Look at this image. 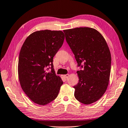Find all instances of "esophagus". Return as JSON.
<instances>
[{"label": "esophagus", "instance_id": "1", "mask_svg": "<svg viewBox=\"0 0 128 128\" xmlns=\"http://www.w3.org/2000/svg\"><path fill=\"white\" fill-rule=\"evenodd\" d=\"M63 76L64 78H68V76H69V74H67L63 75V76Z\"/></svg>", "mask_w": 128, "mask_h": 128}]
</instances>
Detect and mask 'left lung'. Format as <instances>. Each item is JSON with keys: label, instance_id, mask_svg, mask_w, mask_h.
<instances>
[{"label": "left lung", "instance_id": "left-lung-1", "mask_svg": "<svg viewBox=\"0 0 128 128\" xmlns=\"http://www.w3.org/2000/svg\"><path fill=\"white\" fill-rule=\"evenodd\" d=\"M63 32L78 66H84L77 72L79 82L74 86L75 98L82 104H91L101 98L108 86L112 61L109 47L95 29L80 27Z\"/></svg>", "mask_w": 128, "mask_h": 128}]
</instances>
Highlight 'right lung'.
Listing matches in <instances>:
<instances>
[{
  "mask_svg": "<svg viewBox=\"0 0 128 128\" xmlns=\"http://www.w3.org/2000/svg\"><path fill=\"white\" fill-rule=\"evenodd\" d=\"M64 38L62 31L44 30L32 32L22 44L18 67L19 80L22 90L35 103L44 106L58 96L63 82L55 73L52 61Z\"/></svg>",
  "mask_w": 128,
  "mask_h": 128,
  "instance_id": "add662e5",
  "label": "right lung"
}]
</instances>
